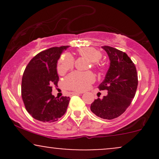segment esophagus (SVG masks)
Segmentation results:
<instances>
[{
	"instance_id": "esophagus-1",
	"label": "esophagus",
	"mask_w": 159,
	"mask_h": 159,
	"mask_svg": "<svg viewBox=\"0 0 159 159\" xmlns=\"http://www.w3.org/2000/svg\"><path fill=\"white\" fill-rule=\"evenodd\" d=\"M70 94L72 95V96H75V95H79L81 93H78V92H72Z\"/></svg>"
}]
</instances>
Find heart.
<instances>
[{"mask_svg": "<svg viewBox=\"0 0 159 159\" xmlns=\"http://www.w3.org/2000/svg\"><path fill=\"white\" fill-rule=\"evenodd\" d=\"M82 57L91 63H97L102 57L101 52L93 48H83L78 51ZM73 57L69 54H63L61 57L57 64V72L60 75H64L73 67ZM95 77L91 72H75L65 79V86L69 90L84 91L93 83Z\"/></svg>", "mask_w": 159, "mask_h": 159, "instance_id": "b5f03b06", "label": "heart"}]
</instances>
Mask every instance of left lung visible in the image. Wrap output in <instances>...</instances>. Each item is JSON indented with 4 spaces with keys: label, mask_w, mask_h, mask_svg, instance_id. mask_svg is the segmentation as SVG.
<instances>
[{
    "label": "left lung",
    "mask_w": 159,
    "mask_h": 159,
    "mask_svg": "<svg viewBox=\"0 0 159 159\" xmlns=\"http://www.w3.org/2000/svg\"><path fill=\"white\" fill-rule=\"evenodd\" d=\"M107 53L110 66L104 81L98 85L107 95L91 104L93 114L105 120H112L123 114L130 105L138 87V74L132 60L125 52L110 46L102 47Z\"/></svg>",
    "instance_id": "8db88e82"
}]
</instances>
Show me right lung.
<instances>
[{
    "instance_id": "right-lung-1",
    "label": "right lung",
    "mask_w": 159,
    "mask_h": 159,
    "mask_svg": "<svg viewBox=\"0 0 159 159\" xmlns=\"http://www.w3.org/2000/svg\"><path fill=\"white\" fill-rule=\"evenodd\" d=\"M69 46L54 47L39 53L29 62L22 76L21 96L27 112L43 123L57 121L66 111L70 98L53 96L52 86L57 85V64Z\"/></svg>"
}]
</instances>
